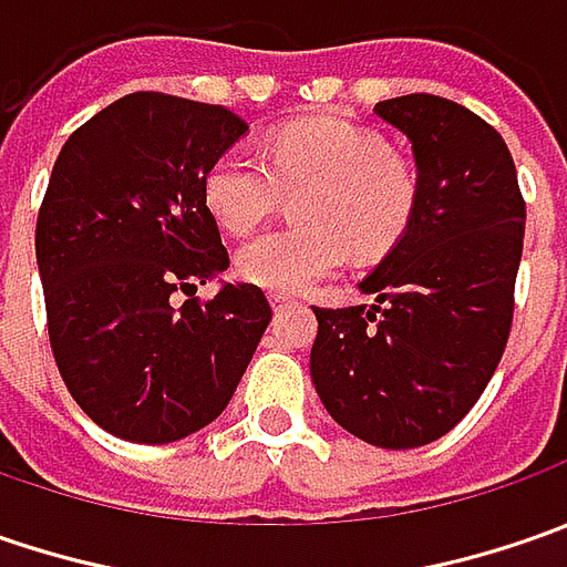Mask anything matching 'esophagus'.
<instances>
[{
	"label": "esophagus",
	"mask_w": 567,
	"mask_h": 567,
	"mask_svg": "<svg viewBox=\"0 0 567 567\" xmlns=\"http://www.w3.org/2000/svg\"><path fill=\"white\" fill-rule=\"evenodd\" d=\"M271 306H274V309H287V306H293V299H290V296H284V293H274Z\"/></svg>",
	"instance_id": "1"
}]
</instances>
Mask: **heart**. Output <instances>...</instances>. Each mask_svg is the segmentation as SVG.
Masks as SVG:
<instances>
[{"mask_svg": "<svg viewBox=\"0 0 567 567\" xmlns=\"http://www.w3.org/2000/svg\"><path fill=\"white\" fill-rule=\"evenodd\" d=\"M310 188L299 198L302 227L271 229L236 251L246 284L271 293H302L347 261L391 251L420 207V173L403 154L384 151L375 132L357 122L318 116L277 128L265 157L220 154L205 173V205L227 233H249L271 217L284 188Z\"/></svg>", "mask_w": 567, "mask_h": 567, "instance_id": "heart-1", "label": "heart"}]
</instances>
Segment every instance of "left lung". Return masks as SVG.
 I'll return each instance as SVG.
<instances>
[{
	"instance_id": "left-lung-1",
	"label": "left lung",
	"mask_w": 567,
	"mask_h": 567,
	"mask_svg": "<svg viewBox=\"0 0 567 567\" xmlns=\"http://www.w3.org/2000/svg\"><path fill=\"white\" fill-rule=\"evenodd\" d=\"M413 144L420 207L360 284L375 306L318 309L312 381L369 445L420 447L461 423L486 391L514 318L527 205L512 151L489 122L435 94L381 100Z\"/></svg>"
}]
</instances>
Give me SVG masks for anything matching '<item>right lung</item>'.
<instances>
[{"mask_svg": "<svg viewBox=\"0 0 567 567\" xmlns=\"http://www.w3.org/2000/svg\"><path fill=\"white\" fill-rule=\"evenodd\" d=\"M246 128L227 106L135 91L55 157L37 214L50 347L69 394L116 439L166 445L214 423L271 321L255 284L195 296L229 268L205 173Z\"/></svg>", "mask_w": 567, "mask_h": 567, "instance_id": "obj_1", "label": "right lung"}]
</instances>
